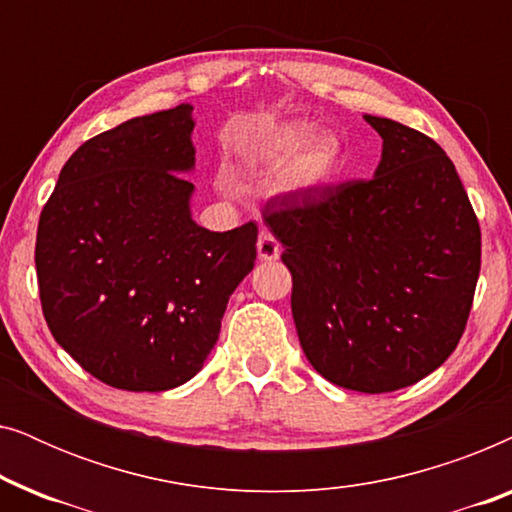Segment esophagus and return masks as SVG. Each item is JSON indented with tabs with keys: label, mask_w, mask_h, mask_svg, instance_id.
Returning <instances> with one entry per match:
<instances>
[{
	"label": "esophagus",
	"mask_w": 512,
	"mask_h": 512,
	"mask_svg": "<svg viewBox=\"0 0 512 512\" xmlns=\"http://www.w3.org/2000/svg\"><path fill=\"white\" fill-rule=\"evenodd\" d=\"M256 251L261 261H277L279 254H282V244H279L268 230H263L261 237H258Z\"/></svg>",
	"instance_id": "1"
}]
</instances>
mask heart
Wrapping results in <instances>:
<instances>
[{
    "mask_svg": "<svg viewBox=\"0 0 512 512\" xmlns=\"http://www.w3.org/2000/svg\"><path fill=\"white\" fill-rule=\"evenodd\" d=\"M289 179L293 186L314 188L324 186L342 170V149L335 139H314V132L305 125H289L279 130L268 144L272 160H289Z\"/></svg>",
    "mask_w": 512,
    "mask_h": 512,
    "instance_id": "obj_1",
    "label": "heart"
}]
</instances>
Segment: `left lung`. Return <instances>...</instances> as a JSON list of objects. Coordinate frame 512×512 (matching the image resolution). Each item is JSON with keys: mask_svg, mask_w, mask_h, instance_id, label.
Instances as JSON below:
<instances>
[{"mask_svg": "<svg viewBox=\"0 0 512 512\" xmlns=\"http://www.w3.org/2000/svg\"><path fill=\"white\" fill-rule=\"evenodd\" d=\"M373 179L279 200L263 223L293 277L300 347L363 394L410 387L457 349L480 275V223L447 153L391 118Z\"/></svg>", "mask_w": 512, "mask_h": 512, "instance_id": "1", "label": "left lung"}]
</instances>
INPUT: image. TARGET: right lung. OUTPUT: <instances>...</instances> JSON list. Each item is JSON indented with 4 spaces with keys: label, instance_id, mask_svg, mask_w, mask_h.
<instances>
[{
    "label": "right lung",
    "instance_id": "1",
    "mask_svg": "<svg viewBox=\"0 0 512 512\" xmlns=\"http://www.w3.org/2000/svg\"><path fill=\"white\" fill-rule=\"evenodd\" d=\"M193 107L83 142L41 209V310L58 345L114 389L191 380L219 340L228 298L256 261L254 221L228 233L188 212Z\"/></svg>",
    "mask_w": 512,
    "mask_h": 512
}]
</instances>
